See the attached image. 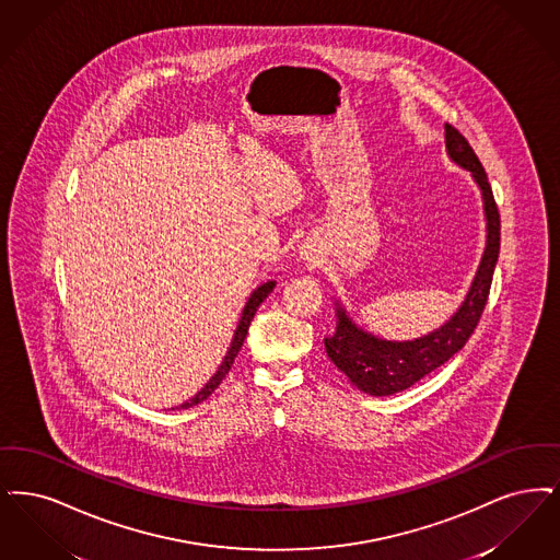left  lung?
<instances>
[{
    "label": "left lung",
    "instance_id": "obj_1",
    "mask_svg": "<svg viewBox=\"0 0 560 560\" xmlns=\"http://www.w3.org/2000/svg\"><path fill=\"white\" fill-rule=\"evenodd\" d=\"M445 147L458 165L472 173L481 188L487 218L486 253L463 307L447 324L422 339L406 342L376 339L355 328V324L345 316V310L337 307V332L324 341L326 353L349 376V381L368 395L383 397L408 389L429 372L445 364L466 345L486 310L493 269L500 255V213L479 156L450 122H445Z\"/></svg>",
    "mask_w": 560,
    "mask_h": 560
}]
</instances>
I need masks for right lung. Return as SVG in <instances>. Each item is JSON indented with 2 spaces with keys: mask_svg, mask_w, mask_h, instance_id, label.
Wrapping results in <instances>:
<instances>
[{
  "mask_svg": "<svg viewBox=\"0 0 560 560\" xmlns=\"http://www.w3.org/2000/svg\"><path fill=\"white\" fill-rule=\"evenodd\" d=\"M273 291V282H266V284H261L257 291L250 294V299H248V303H246V307H244L243 317H241V324H238V328H236V335H234V341L230 345V349H228V355L223 358V362L219 365L218 372H215V376H211V381L202 387V389L196 393L195 397L190 399V401H186V404H182L179 408L182 410H188V408H192L196 404H200V401H205L213 390L218 389L219 383L225 378V374L230 372V368L234 364V360H236V355H238V351H241V347H243L244 339H246V332H248V326H250V319L255 317V312L259 310V305L264 303V299L268 296L269 292Z\"/></svg>",
  "mask_w": 560,
  "mask_h": 560,
  "instance_id": "right-lung-1",
  "label": "right lung"
}]
</instances>
